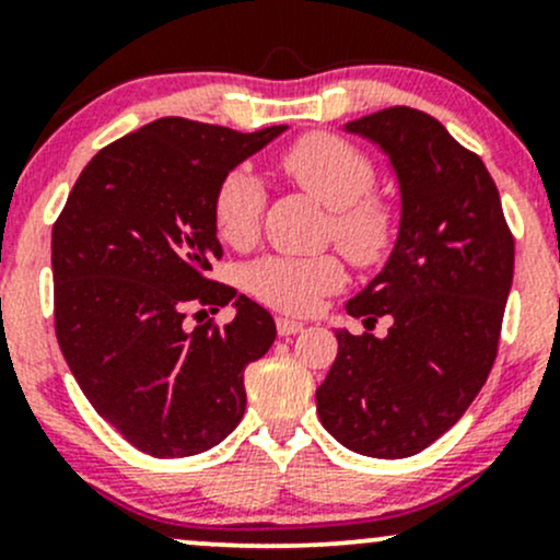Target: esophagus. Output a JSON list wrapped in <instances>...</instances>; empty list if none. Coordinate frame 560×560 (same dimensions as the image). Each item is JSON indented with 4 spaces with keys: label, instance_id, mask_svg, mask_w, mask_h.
I'll return each mask as SVG.
<instances>
[{
    "label": "esophagus",
    "instance_id": "1",
    "mask_svg": "<svg viewBox=\"0 0 560 560\" xmlns=\"http://www.w3.org/2000/svg\"><path fill=\"white\" fill-rule=\"evenodd\" d=\"M304 330V323L291 320V317H278V334L280 336H296Z\"/></svg>",
    "mask_w": 560,
    "mask_h": 560
}]
</instances>
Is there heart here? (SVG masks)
<instances>
[{
	"instance_id": "heart-1",
	"label": "heart",
	"mask_w": 560,
	"mask_h": 560,
	"mask_svg": "<svg viewBox=\"0 0 560 560\" xmlns=\"http://www.w3.org/2000/svg\"><path fill=\"white\" fill-rule=\"evenodd\" d=\"M293 184L326 206L328 234L360 267L376 264L393 245L395 219L387 202L371 197L374 165L360 149L328 133L293 141L278 160ZM264 210V189L245 167L226 173L213 197V226L221 243L245 248L254 243ZM345 264L339 256H267L245 269V288L272 310L310 315L323 296L339 291Z\"/></svg>"
}]
</instances>
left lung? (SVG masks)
<instances>
[{"label":"left lung","instance_id":"left-lung-1","mask_svg":"<svg viewBox=\"0 0 560 560\" xmlns=\"http://www.w3.org/2000/svg\"><path fill=\"white\" fill-rule=\"evenodd\" d=\"M389 158L400 230L382 272L347 302L384 339L336 330L317 387L320 422L341 446L406 459L459 422L494 365L513 285L515 240L483 160L430 114L393 106L347 122Z\"/></svg>","mask_w":560,"mask_h":560}]
</instances>
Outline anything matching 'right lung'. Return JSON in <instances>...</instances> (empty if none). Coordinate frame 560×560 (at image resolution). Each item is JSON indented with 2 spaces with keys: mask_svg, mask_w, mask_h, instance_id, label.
I'll return each mask as SVG.
<instances>
[{
  "mask_svg": "<svg viewBox=\"0 0 560 560\" xmlns=\"http://www.w3.org/2000/svg\"><path fill=\"white\" fill-rule=\"evenodd\" d=\"M282 130L154 119L88 162L52 224L58 345L95 411L143 454H200L243 419L245 365L278 330L264 306L208 278L224 254L213 197ZM191 303H232L235 320L189 331Z\"/></svg>",
  "mask_w": 560,
  "mask_h": 560,
  "instance_id": "right-lung-1",
  "label": "right lung"
}]
</instances>
